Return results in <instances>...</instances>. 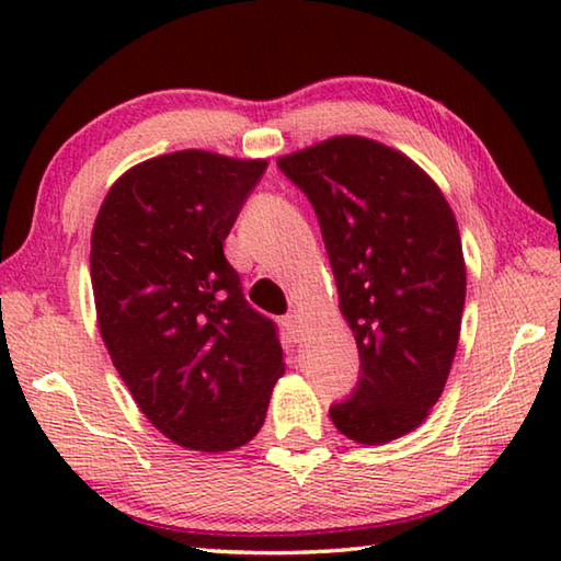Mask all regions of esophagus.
Segmentation results:
<instances>
[{
    "label": "esophagus",
    "instance_id": "1",
    "mask_svg": "<svg viewBox=\"0 0 561 561\" xmlns=\"http://www.w3.org/2000/svg\"><path fill=\"white\" fill-rule=\"evenodd\" d=\"M284 324H287V331H289L294 341H301L304 339V331H307V324H304L301 311H294V314H289Z\"/></svg>",
    "mask_w": 561,
    "mask_h": 561
}]
</instances>
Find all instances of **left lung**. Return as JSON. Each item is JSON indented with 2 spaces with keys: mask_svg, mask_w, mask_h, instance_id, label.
<instances>
[{
  "mask_svg": "<svg viewBox=\"0 0 561 561\" xmlns=\"http://www.w3.org/2000/svg\"><path fill=\"white\" fill-rule=\"evenodd\" d=\"M277 165L319 217L360 376L329 408L346 438L415 431L448 381L465 307L460 230L433 178L401 150L336 136Z\"/></svg>",
  "mask_w": 561,
  "mask_h": 561,
  "instance_id": "obj_1",
  "label": "left lung"
}]
</instances>
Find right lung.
<instances>
[{"label":"right lung","mask_w":561,"mask_h":561,"mask_svg":"<svg viewBox=\"0 0 561 561\" xmlns=\"http://www.w3.org/2000/svg\"><path fill=\"white\" fill-rule=\"evenodd\" d=\"M267 160L178 150L126 170L91 232L99 331L133 401L187 450L250 443L284 374L222 244Z\"/></svg>","instance_id":"1"}]
</instances>
